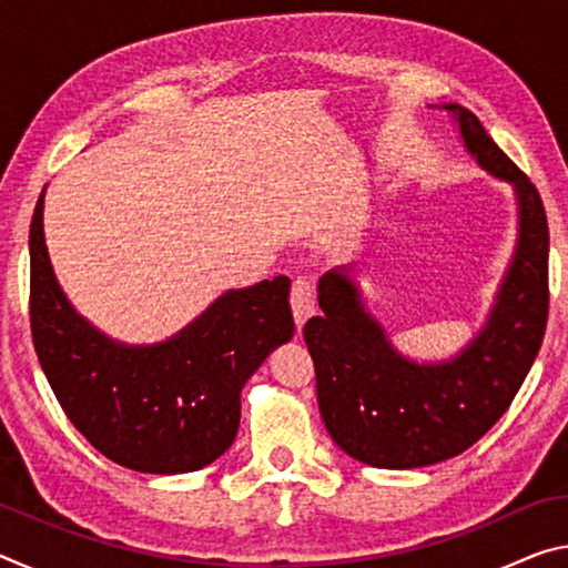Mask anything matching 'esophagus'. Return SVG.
<instances>
[{
	"instance_id": "1",
	"label": "esophagus",
	"mask_w": 568,
	"mask_h": 568,
	"mask_svg": "<svg viewBox=\"0 0 568 568\" xmlns=\"http://www.w3.org/2000/svg\"><path fill=\"white\" fill-rule=\"evenodd\" d=\"M291 305H293L295 325L297 331H301L303 323L315 313V285L311 277H297V281H293Z\"/></svg>"
}]
</instances>
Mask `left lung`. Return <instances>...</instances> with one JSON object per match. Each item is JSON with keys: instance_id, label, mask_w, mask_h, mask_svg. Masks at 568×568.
<instances>
[{"instance_id": "left-lung-1", "label": "left lung", "mask_w": 568, "mask_h": 568, "mask_svg": "<svg viewBox=\"0 0 568 568\" xmlns=\"http://www.w3.org/2000/svg\"><path fill=\"white\" fill-rule=\"evenodd\" d=\"M470 158L514 187L518 237L491 313L448 361L418 363L365 311L351 267L318 283L323 315L303 335L331 438L376 468H420L464 454L511 406L541 348L549 315V225L538 190L474 112L444 104Z\"/></svg>"}]
</instances>
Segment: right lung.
Returning a JSON list of instances; mask_svg holds the SVG:
<instances>
[{
    "label": "right lung",
    "instance_id": "obj_1",
    "mask_svg": "<svg viewBox=\"0 0 568 568\" xmlns=\"http://www.w3.org/2000/svg\"><path fill=\"white\" fill-rule=\"evenodd\" d=\"M44 190L30 227V318L37 358L67 418L90 444L142 474H190L233 446L240 390L293 338L291 281L227 291L172 338L128 345L84 321L44 245Z\"/></svg>",
    "mask_w": 568,
    "mask_h": 568
}]
</instances>
